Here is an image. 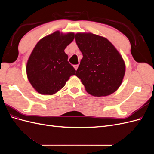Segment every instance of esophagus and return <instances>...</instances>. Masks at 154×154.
Returning <instances> with one entry per match:
<instances>
[{
    "label": "esophagus",
    "instance_id": "1",
    "mask_svg": "<svg viewBox=\"0 0 154 154\" xmlns=\"http://www.w3.org/2000/svg\"><path fill=\"white\" fill-rule=\"evenodd\" d=\"M78 65H74V68L76 70L78 69Z\"/></svg>",
    "mask_w": 154,
    "mask_h": 154
}]
</instances>
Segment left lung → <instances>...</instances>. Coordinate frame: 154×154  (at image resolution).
Listing matches in <instances>:
<instances>
[{"label": "left lung", "mask_w": 154, "mask_h": 154, "mask_svg": "<svg viewBox=\"0 0 154 154\" xmlns=\"http://www.w3.org/2000/svg\"><path fill=\"white\" fill-rule=\"evenodd\" d=\"M75 40L83 54L76 76L86 91L101 97L118 89L125 73V63L114 45L105 37L91 32H78Z\"/></svg>", "instance_id": "8db88e82"}]
</instances>
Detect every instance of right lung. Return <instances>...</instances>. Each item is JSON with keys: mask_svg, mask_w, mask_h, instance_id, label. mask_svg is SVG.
I'll use <instances>...</instances> for the list:
<instances>
[{"mask_svg": "<svg viewBox=\"0 0 154 154\" xmlns=\"http://www.w3.org/2000/svg\"><path fill=\"white\" fill-rule=\"evenodd\" d=\"M74 38V32L64 34L57 31L35 45L27 60L26 73L31 85L40 94H54L75 74L76 70L64 52Z\"/></svg>", "mask_w": 154, "mask_h": 154, "instance_id": "obj_1", "label": "right lung"}]
</instances>
